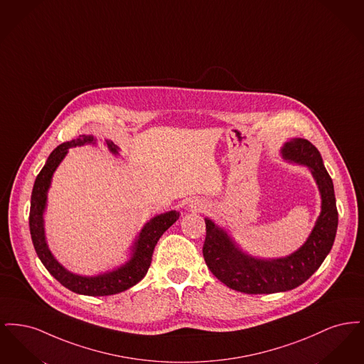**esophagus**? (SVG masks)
Instances as JSON below:
<instances>
[{"label":"esophagus","instance_id":"34e87169","mask_svg":"<svg viewBox=\"0 0 364 364\" xmlns=\"http://www.w3.org/2000/svg\"><path fill=\"white\" fill-rule=\"evenodd\" d=\"M188 208L192 211H202L203 208H206V205L202 199H193V200H191Z\"/></svg>","mask_w":364,"mask_h":364}]
</instances>
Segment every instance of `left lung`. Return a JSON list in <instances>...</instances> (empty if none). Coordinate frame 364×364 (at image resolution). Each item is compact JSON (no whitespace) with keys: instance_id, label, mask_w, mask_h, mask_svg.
Returning <instances> with one entry per match:
<instances>
[{"instance_id":"1","label":"left lung","mask_w":364,"mask_h":364,"mask_svg":"<svg viewBox=\"0 0 364 364\" xmlns=\"http://www.w3.org/2000/svg\"><path fill=\"white\" fill-rule=\"evenodd\" d=\"M284 161L306 166L318 186L321 213L311 233L294 252L263 259L244 252L239 244L213 220L205 218L203 257L210 272L230 289L248 294L287 292L306 282L328 257L336 239L338 213L334 187L321 153L309 140L291 139L281 147Z\"/></svg>"}]
</instances>
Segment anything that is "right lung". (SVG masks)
Segmentation results:
<instances>
[{
    "instance_id": "right-lung-1",
    "label": "right lung",
    "mask_w": 364,
    "mask_h": 364,
    "mask_svg": "<svg viewBox=\"0 0 364 364\" xmlns=\"http://www.w3.org/2000/svg\"><path fill=\"white\" fill-rule=\"evenodd\" d=\"M97 144V138L92 135H80L79 138L61 143L54 149L48 158L45 166L36 176L34 188L31 193V208H30V232L38 258L48 269V272L61 285L72 292L86 296H109L120 294L131 287L136 285L141 278L147 274L150 267L153 252L159 237L178 220L180 213L171 210L150 218L140 229L138 236L129 248V258L113 270L105 272L97 276H80L65 269L53 255L45 235V210L48 206V192L52 184L53 174L63 159L68 154V150L76 146ZM104 144L107 150L119 156L120 149L112 141L105 139Z\"/></svg>"
}]
</instances>
